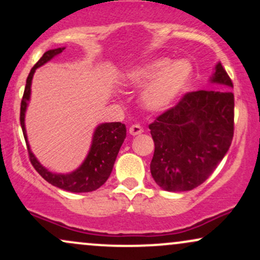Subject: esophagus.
Here are the masks:
<instances>
[{"mask_svg":"<svg viewBox=\"0 0 260 260\" xmlns=\"http://www.w3.org/2000/svg\"><path fill=\"white\" fill-rule=\"evenodd\" d=\"M144 132V129H143V127L140 126V124H132V126L129 127V133L132 134V136H138V134Z\"/></svg>","mask_w":260,"mask_h":260,"instance_id":"obj_1","label":"esophagus"}]
</instances>
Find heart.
Instances as JSON below:
<instances>
[{"mask_svg": "<svg viewBox=\"0 0 260 260\" xmlns=\"http://www.w3.org/2000/svg\"><path fill=\"white\" fill-rule=\"evenodd\" d=\"M192 67L186 61L172 63L168 58L157 59L126 74L128 84L136 88L147 86L143 92V105L157 111L171 107L187 88Z\"/></svg>", "mask_w": 260, "mask_h": 260, "instance_id": "1", "label": "heart"}]
</instances>
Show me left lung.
Wrapping results in <instances>:
<instances>
[{
    "instance_id": "8db88e82",
    "label": "left lung",
    "mask_w": 260,
    "mask_h": 260,
    "mask_svg": "<svg viewBox=\"0 0 260 260\" xmlns=\"http://www.w3.org/2000/svg\"><path fill=\"white\" fill-rule=\"evenodd\" d=\"M211 82L220 88L186 92L175 106L149 124L155 150L154 181L165 190L201 186L228 153L235 129L234 86L221 63Z\"/></svg>"
}]
</instances>
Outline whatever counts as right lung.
<instances>
[{
    "instance_id": "obj_1",
    "label": "right lung",
    "mask_w": 260,
    "mask_h": 260,
    "mask_svg": "<svg viewBox=\"0 0 260 260\" xmlns=\"http://www.w3.org/2000/svg\"><path fill=\"white\" fill-rule=\"evenodd\" d=\"M64 50V47L59 49L49 50L41 56V58L35 63L34 67L31 68L28 78H26V84L23 94L22 103H20V126H22L23 134L26 142V148H28L29 160L31 165L39 172V175L51 183L52 186H56L61 189L68 190L73 193H84V192H92L98 188L103 186L110 177L111 174L113 164H115L116 157H117L118 151L126 138L127 129L126 126L121 122H111V123H103L96 128L92 138L91 148L89 151L88 156L82 166L78 170L68 175H57L47 171L46 169L41 165L31 153L29 148L28 140H26L25 126H24V116L28 100L30 98V85L31 79L34 76L35 70L47 61H50L52 57L57 56Z\"/></svg>"
}]
</instances>
